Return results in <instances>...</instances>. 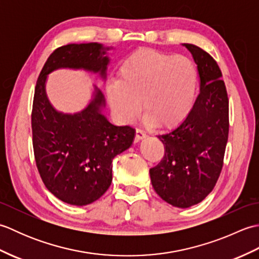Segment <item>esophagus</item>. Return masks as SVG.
Instances as JSON below:
<instances>
[{
  "mask_svg": "<svg viewBox=\"0 0 259 259\" xmlns=\"http://www.w3.org/2000/svg\"><path fill=\"white\" fill-rule=\"evenodd\" d=\"M147 137V134L145 130H142L141 128H137L136 129V139L137 140H140V139H144Z\"/></svg>",
  "mask_w": 259,
  "mask_h": 259,
  "instance_id": "esophagus-1",
  "label": "esophagus"
}]
</instances>
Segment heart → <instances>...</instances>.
<instances>
[{
    "label": "heart",
    "mask_w": 259,
    "mask_h": 259,
    "mask_svg": "<svg viewBox=\"0 0 259 259\" xmlns=\"http://www.w3.org/2000/svg\"><path fill=\"white\" fill-rule=\"evenodd\" d=\"M119 80L107 85L110 106L129 122L141 111L159 128H172L188 117L198 89L195 63L152 49H140L119 68Z\"/></svg>",
    "instance_id": "heart-1"
}]
</instances>
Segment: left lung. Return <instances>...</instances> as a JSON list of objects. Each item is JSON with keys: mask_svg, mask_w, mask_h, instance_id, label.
Segmentation results:
<instances>
[{"mask_svg": "<svg viewBox=\"0 0 259 259\" xmlns=\"http://www.w3.org/2000/svg\"><path fill=\"white\" fill-rule=\"evenodd\" d=\"M197 64L200 92L183 123L159 135L164 156L149 170L153 189L175 207L188 208L212 191L221 176L229 133V101L210 54L185 43Z\"/></svg>", "mask_w": 259, "mask_h": 259, "instance_id": "left-lung-1", "label": "left lung"}]
</instances>
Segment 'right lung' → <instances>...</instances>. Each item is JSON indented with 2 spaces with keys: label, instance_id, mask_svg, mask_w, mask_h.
<instances>
[{
  "label": "right lung",
  "instance_id": "1",
  "mask_svg": "<svg viewBox=\"0 0 259 259\" xmlns=\"http://www.w3.org/2000/svg\"><path fill=\"white\" fill-rule=\"evenodd\" d=\"M103 54L99 43L56 49L43 65L33 98L32 142L38 174L49 191L74 206L89 205L108 190L112 159L131 146L136 131L130 125H113L101 114L104 99L98 89L83 111H56L46 95V80L59 68L84 69L104 78L109 59Z\"/></svg>",
  "mask_w": 259,
  "mask_h": 259
}]
</instances>
